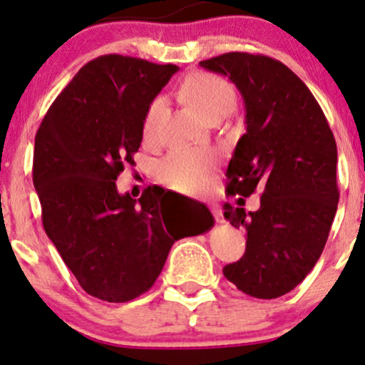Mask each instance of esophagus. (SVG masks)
Instances as JSON below:
<instances>
[{
    "label": "esophagus",
    "mask_w": 365,
    "mask_h": 365,
    "mask_svg": "<svg viewBox=\"0 0 365 365\" xmlns=\"http://www.w3.org/2000/svg\"><path fill=\"white\" fill-rule=\"evenodd\" d=\"M210 210H212V214H214V219L217 220V222H224L222 210H220V208L217 207V205H212V207H210Z\"/></svg>",
    "instance_id": "1"
}]
</instances>
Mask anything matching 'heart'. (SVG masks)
I'll return each instance as SVG.
<instances>
[{
	"label": "heart",
	"instance_id": "1",
	"mask_svg": "<svg viewBox=\"0 0 365 365\" xmlns=\"http://www.w3.org/2000/svg\"><path fill=\"white\" fill-rule=\"evenodd\" d=\"M181 91L182 96L208 120L229 115L237 101L232 84L210 72H196L190 76L182 83ZM163 106H165V100L162 96L153 98L146 106L141 128L145 141L151 143L157 138ZM212 165H214V160L207 151L174 150L158 163L157 174L158 179L172 190L193 193L207 186L212 174Z\"/></svg>",
	"mask_w": 365,
	"mask_h": 365
}]
</instances>
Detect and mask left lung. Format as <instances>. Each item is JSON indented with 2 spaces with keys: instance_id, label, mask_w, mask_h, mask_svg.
<instances>
[{
  "instance_id": "left-lung-1",
  "label": "left lung",
  "mask_w": 365,
  "mask_h": 365,
  "mask_svg": "<svg viewBox=\"0 0 365 365\" xmlns=\"http://www.w3.org/2000/svg\"><path fill=\"white\" fill-rule=\"evenodd\" d=\"M200 65L227 76L247 108L227 195L264 191L257 212L224 205V217L247 232V250L222 272L250 297H282L312 271L329 236L339 198L336 141L314 94L279 60L232 51Z\"/></svg>"
}]
</instances>
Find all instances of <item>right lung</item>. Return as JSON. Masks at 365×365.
I'll return each mask as SVG.
<instances>
[{"label": "right lung", "mask_w": 365, "mask_h": 365, "mask_svg": "<svg viewBox=\"0 0 365 365\" xmlns=\"http://www.w3.org/2000/svg\"><path fill=\"white\" fill-rule=\"evenodd\" d=\"M178 71L98 56L56 96L36 133L32 181L44 231L81 288L103 302L148 292L174 241L214 226L208 208L190 226L167 219L155 187L139 200L117 191L118 174L141 146L146 106Z\"/></svg>", "instance_id": "add662e5"}]
</instances>
